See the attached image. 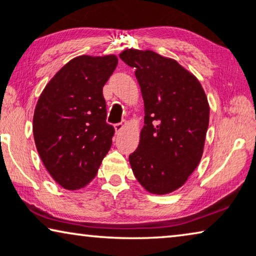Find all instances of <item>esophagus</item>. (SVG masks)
<instances>
[{
    "label": "esophagus",
    "mask_w": 256,
    "mask_h": 256,
    "mask_svg": "<svg viewBox=\"0 0 256 256\" xmlns=\"http://www.w3.org/2000/svg\"><path fill=\"white\" fill-rule=\"evenodd\" d=\"M127 127V122H121V124H115L114 126V128H115V132H121L122 130H124V129Z\"/></svg>",
    "instance_id": "esophagus-1"
}]
</instances>
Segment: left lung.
Instances as JSON below:
<instances>
[{
	"mask_svg": "<svg viewBox=\"0 0 256 256\" xmlns=\"http://www.w3.org/2000/svg\"><path fill=\"white\" fill-rule=\"evenodd\" d=\"M120 58L135 68L144 101V126L129 156L138 183L152 194L183 186L200 162L210 106L202 84L172 58L128 48Z\"/></svg>",
	"mask_w": 256,
	"mask_h": 256,
	"instance_id": "obj_1",
	"label": "left lung"
}]
</instances>
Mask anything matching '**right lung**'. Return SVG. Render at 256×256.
<instances>
[{
    "label": "right lung",
    "instance_id": "obj_1",
    "mask_svg": "<svg viewBox=\"0 0 256 256\" xmlns=\"http://www.w3.org/2000/svg\"><path fill=\"white\" fill-rule=\"evenodd\" d=\"M118 65L115 54L79 56L56 73L37 101L34 138L42 162L66 190L85 188L110 152L102 87Z\"/></svg>",
    "mask_w": 256,
    "mask_h": 256
}]
</instances>
